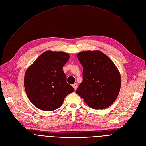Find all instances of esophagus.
<instances>
[{"label": "esophagus", "mask_w": 146, "mask_h": 146, "mask_svg": "<svg viewBox=\"0 0 146 146\" xmlns=\"http://www.w3.org/2000/svg\"><path fill=\"white\" fill-rule=\"evenodd\" d=\"M72 86H73V88H74V90H77V83H74V84H73V85H72Z\"/></svg>", "instance_id": "1"}]
</instances>
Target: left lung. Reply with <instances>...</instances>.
<instances>
[{
    "label": "left lung",
    "mask_w": 146,
    "mask_h": 146,
    "mask_svg": "<svg viewBox=\"0 0 146 146\" xmlns=\"http://www.w3.org/2000/svg\"><path fill=\"white\" fill-rule=\"evenodd\" d=\"M77 58L83 66V81L76 91L93 109L110 107L117 98L121 75L108 56L99 50L83 51Z\"/></svg>",
    "instance_id": "obj_1"
}]
</instances>
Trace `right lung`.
Instances as JSON below:
<instances>
[{
	"mask_svg": "<svg viewBox=\"0 0 146 146\" xmlns=\"http://www.w3.org/2000/svg\"><path fill=\"white\" fill-rule=\"evenodd\" d=\"M69 55L63 52H44L28 68L24 87L29 99L44 111H54L63 104L67 95L74 89L66 82L63 70Z\"/></svg>",
	"mask_w": 146,
	"mask_h": 146,
	"instance_id": "add662e5",
	"label": "right lung"
}]
</instances>
